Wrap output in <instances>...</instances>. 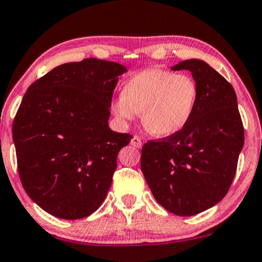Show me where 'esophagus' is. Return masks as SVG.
<instances>
[{"label": "esophagus", "mask_w": 262, "mask_h": 262, "mask_svg": "<svg viewBox=\"0 0 262 262\" xmlns=\"http://www.w3.org/2000/svg\"><path fill=\"white\" fill-rule=\"evenodd\" d=\"M130 144L135 148H141L142 147V141L139 136H133V139L130 140Z\"/></svg>", "instance_id": "34e87169"}]
</instances>
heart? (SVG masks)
<instances>
[{
	"mask_svg": "<svg viewBox=\"0 0 262 262\" xmlns=\"http://www.w3.org/2000/svg\"><path fill=\"white\" fill-rule=\"evenodd\" d=\"M196 81L186 74L148 68L126 81L122 95L112 102V111L127 123L142 113V124L155 136L180 132L194 114L198 102Z\"/></svg>",
	"mask_w": 262,
	"mask_h": 262,
	"instance_id": "obj_1",
	"label": "heart"
}]
</instances>
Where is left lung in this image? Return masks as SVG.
<instances>
[{"mask_svg": "<svg viewBox=\"0 0 262 262\" xmlns=\"http://www.w3.org/2000/svg\"><path fill=\"white\" fill-rule=\"evenodd\" d=\"M171 69L192 73L199 87L196 107L177 134L143 144L141 170L163 208L175 215L192 216L227 194L245 132L235 92L215 69L198 58Z\"/></svg>", "mask_w": 262, "mask_h": 262, "instance_id": "8db88e82", "label": "left lung"}]
</instances>
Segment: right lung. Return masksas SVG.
I'll return each instance as SVG.
<instances>
[{
    "label": "right lung",
    "instance_id": "add662e5",
    "mask_svg": "<svg viewBox=\"0 0 262 262\" xmlns=\"http://www.w3.org/2000/svg\"><path fill=\"white\" fill-rule=\"evenodd\" d=\"M126 72L84 58L52 69L23 96L13 123L18 175L47 213L76 220L102 205L119 151L133 138L108 126L113 92Z\"/></svg>",
    "mask_w": 262,
    "mask_h": 262
}]
</instances>
